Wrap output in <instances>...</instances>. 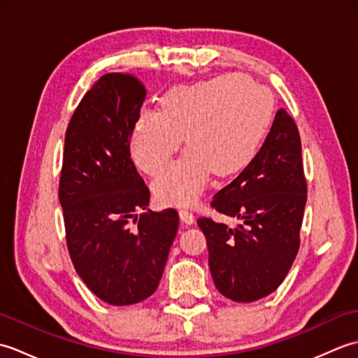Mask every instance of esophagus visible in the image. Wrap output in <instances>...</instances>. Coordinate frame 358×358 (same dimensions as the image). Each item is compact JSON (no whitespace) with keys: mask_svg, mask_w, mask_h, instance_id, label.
I'll use <instances>...</instances> for the list:
<instances>
[{"mask_svg":"<svg viewBox=\"0 0 358 358\" xmlns=\"http://www.w3.org/2000/svg\"><path fill=\"white\" fill-rule=\"evenodd\" d=\"M180 218H181V222H185L186 224H192L195 222L194 212L189 210L187 208H181L180 209Z\"/></svg>","mask_w":358,"mask_h":358,"instance_id":"34e87169","label":"esophagus"}]
</instances>
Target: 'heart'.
I'll return each instance as SVG.
<instances>
[{
  "label": "heart",
  "instance_id": "b5f03b06",
  "mask_svg": "<svg viewBox=\"0 0 358 358\" xmlns=\"http://www.w3.org/2000/svg\"><path fill=\"white\" fill-rule=\"evenodd\" d=\"M273 112L269 90L241 75H222L177 86L162 100V112L143 110L134 126L131 152L141 171L157 175L177 154L186 135L189 149L155 181L159 200L194 203L212 172L226 177L255 155Z\"/></svg>",
  "mask_w": 358,
  "mask_h": 358
}]
</instances>
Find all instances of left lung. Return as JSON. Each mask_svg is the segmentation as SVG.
<instances>
[{"label":"left lung","mask_w":358,"mask_h":358,"mask_svg":"<svg viewBox=\"0 0 358 358\" xmlns=\"http://www.w3.org/2000/svg\"><path fill=\"white\" fill-rule=\"evenodd\" d=\"M306 196L299 127L280 109L260 150L210 201L241 223L229 227L210 217L196 220L220 294L250 303L275 291L299 252Z\"/></svg>","instance_id":"obj_1"}]
</instances>
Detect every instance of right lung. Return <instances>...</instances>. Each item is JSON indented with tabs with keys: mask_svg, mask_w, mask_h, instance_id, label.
<instances>
[{
	"mask_svg": "<svg viewBox=\"0 0 358 358\" xmlns=\"http://www.w3.org/2000/svg\"><path fill=\"white\" fill-rule=\"evenodd\" d=\"M146 98L141 83L106 73L75 109L66 131L58 199L75 271L98 299L135 305L155 292L178 231V212H136L150 192L131 158Z\"/></svg>",
	"mask_w": 358,
	"mask_h": 358,
	"instance_id": "obj_1",
	"label": "right lung"
}]
</instances>
